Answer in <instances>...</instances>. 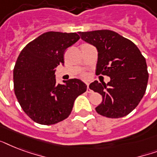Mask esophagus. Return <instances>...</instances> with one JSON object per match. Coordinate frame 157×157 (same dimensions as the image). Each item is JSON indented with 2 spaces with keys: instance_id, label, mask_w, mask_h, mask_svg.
<instances>
[{
  "instance_id": "esophagus-1",
  "label": "esophagus",
  "mask_w": 157,
  "mask_h": 157,
  "mask_svg": "<svg viewBox=\"0 0 157 157\" xmlns=\"http://www.w3.org/2000/svg\"><path fill=\"white\" fill-rule=\"evenodd\" d=\"M86 85H87V92H88V93H91V92H92V90H91L90 89V87H89V84L87 83L86 84Z\"/></svg>"
}]
</instances>
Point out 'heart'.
Wrapping results in <instances>:
<instances>
[{
  "instance_id": "obj_1",
  "label": "heart",
  "mask_w": 157,
  "mask_h": 157,
  "mask_svg": "<svg viewBox=\"0 0 157 157\" xmlns=\"http://www.w3.org/2000/svg\"><path fill=\"white\" fill-rule=\"evenodd\" d=\"M82 76H83V77H86V74H84V75Z\"/></svg>"
}]
</instances>
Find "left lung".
<instances>
[{"label":"left lung","mask_w":157,"mask_h":157,"mask_svg":"<svg viewBox=\"0 0 157 157\" xmlns=\"http://www.w3.org/2000/svg\"><path fill=\"white\" fill-rule=\"evenodd\" d=\"M81 39L98 50L96 74L109 76L107 84L94 81L90 89L100 94L98 114L120 118L130 113L146 92L148 72L146 59L130 40L110 30L79 33Z\"/></svg>","instance_id":"1"}]
</instances>
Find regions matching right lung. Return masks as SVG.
<instances>
[{"mask_svg": "<svg viewBox=\"0 0 157 157\" xmlns=\"http://www.w3.org/2000/svg\"><path fill=\"white\" fill-rule=\"evenodd\" d=\"M80 39L75 33L48 32L29 42L13 68V90L26 114L38 124L50 125L71 114L74 101L86 91L78 79L56 84L55 70L64 63V53Z\"/></svg>", "mask_w": 157, "mask_h": 157, "instance_id": "right-lung-1", "label": "right lung"}]
</instances>
